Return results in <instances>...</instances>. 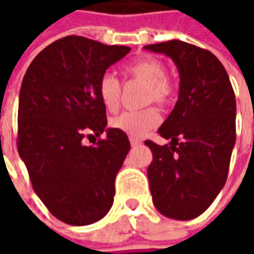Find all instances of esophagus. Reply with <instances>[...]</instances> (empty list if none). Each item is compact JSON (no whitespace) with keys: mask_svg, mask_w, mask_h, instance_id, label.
<instances>
[{"mask_svg":"<svg viewBox=\"0 0 254 254\" xmlns=\"http://www.w3.org/2000/svg\"><path fill=\"white\" fill-rule=\"evenodd\" d=\"M130 142H131L132 147H137V145H140V144H141V140H138V138H134V137H130Z\"/></svg>","mask_w":254,"mask_h":254,"instance_id":"obj_1","label":"esophagus"}]
</instances>
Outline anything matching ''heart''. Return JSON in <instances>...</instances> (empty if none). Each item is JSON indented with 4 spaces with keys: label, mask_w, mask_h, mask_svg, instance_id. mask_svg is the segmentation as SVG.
Listing matches in <instances>:
<instances>
[{
    "label": "heart",
    "mask_w": 254,
    "mask_h": 254,
    "mask_svg": "<svg viewBox=\"0 0 254 254\" xmlns=\"http://www.w3.org/2000/svg\"><path fill=\"white\" fill-rule=\"evenodd\" d=\"M126 80H135L144 84L140 97V103L144 104H157L158 107L170 106L174 96L175 87L167 76V67L161 61L152 58H142L131 64H128L124 70ZM99 96L103 106L114 112L122 100L123 87L119 79L112 73H104L99 80ZM160 123V114L152 107L147 106L140 110H128L117 114L110 120V126L116 130L126 132L131 137H141L145 132L151 131Z\"/></svg>",
    "instance_id": "heart-1"
}]
</instances>
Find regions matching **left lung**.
Listing matches in <instances>:
<instances>
[{
	"label": "left lung",
	"mask_w": 254,
	"mask_h": 254,
	"mask_svg": "<svg viewBox=\"0 0 254 254\" xmlns=\"http://www.w3.org/2000/svg\"><path fill=\"white\" fill-rule=\"evenodd\" d=\"M170 56L180 70V96L158 128L170 144L145 140L152 151L148 180L164 216L190 220L210 206L223 188L236 141V99L215 55L178 39L147 45Z\"/></svg>",
	"instance_id": "obj_1"
}]
</instances>
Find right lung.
I'll use <instances>...</instances> for the list:
<instances>
[{
	"instance_id": "add662e5",
	"label": "right lung",
	"mask_w": 254,
	"mask_h": 254,
	"mask_svg": "<svg viewBox=\"0 0 254 254\" xmlns=\"http://www.w3.org/2000/svg\"><path fill=\"white\" fill-rule=\"evenodd\" d=\"M130 52L69 35L36 55L24 76L18 106L19 157L32 188L55 218L84 226L100 220L114 199V180L130 150L126 132L106 128L99 80ZM108 135L96 146L83 138Z\"/></svg>"
}]
</instances>
